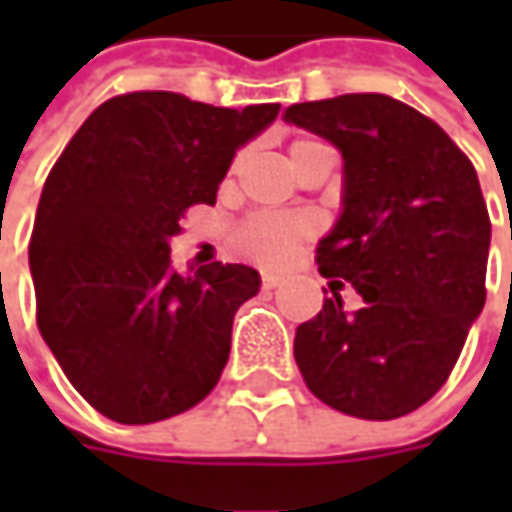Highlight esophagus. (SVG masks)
Returning <instances> with one entry per match:
<instances>
[{"label":"esophagus","instance_id":"esophagus-1","mask_svg":"<svg viewBox=\"0 0 512 512\" xmlns=\"http://www.w3.org/2000/svg\"><path fill=\"white\" fill-rule=\"evenodd\" d=\"M282 282H285V279H282L279 273H262V287H265V290H273V287H279Z\"/></svg>","mask_w":512,"mask_h":512}]
</instances>
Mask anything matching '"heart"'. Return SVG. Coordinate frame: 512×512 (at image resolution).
I'll return each instance as SVG.
<instances>
[{"mask_svg":"<svg viewBox=\"0 0 512 512\" xmlns=\"http://www.w3.org/2000/svg\"><path fill=\"white\" fill-rule=\"evenodd\" d=\"M319 142H293V148H290V156L296 159V156H302L305 150L316 148ZM242 159H245V153H239L233 162H230V173H236L239 165H242ZM310 222H307L305 216H285V213H256V216H250L245 219L242 225L236 227V233H233V245L236 250L247 256V259H253V262H262V265H276V262H282L287 259L296 247L305 242L307 236H310Z\"/></svg>","mask_w":512,"mask_h":512,"instance_id":"b5f03b06","label":"heart"}]
</instances>
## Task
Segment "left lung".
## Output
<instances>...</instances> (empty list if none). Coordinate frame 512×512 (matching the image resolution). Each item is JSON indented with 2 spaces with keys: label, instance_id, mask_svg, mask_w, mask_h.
Masks as SVG:
<instances>
[{
  "label": "left lung",
  "instance_id": "left-lung-1",
  "mask_svg": "<svg viewBox=\"0 0 512 512\" xmlns=\"http://www.w3.org/2000/svg\"><path fill=\"white\" fill-rule=\"evenodd\" d=\"M285 119L342 150L344 210L316 265L364 299L353 313L339 293L325 299L296 327V364L339 413L407 416L442 390L487 299L476 168L433 119L382 93L290 105Z\"/></svg>",
  "mask_w": 512,
  "mask_h": 512
}]
</instances>
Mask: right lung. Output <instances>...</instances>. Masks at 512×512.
<instances>
[{"instance_id":"add662e5","label":"right lung","mask_w":512,"mask_h":512,"mask_svg":"<svg viewBox=\"0 0 512 512\" xmlns=\"http://www.w3.org/2000/svg\"><path fill=\"white\" fill-rule=\"evenodd\" d=\"M279 105L213 108L168 90L102 102L50 168L30 233L36 325L82 399L119 424L179 416L216 387L259 273L170 270V239L213 205L236 150Z\"/></svg>"}]
</instances>
